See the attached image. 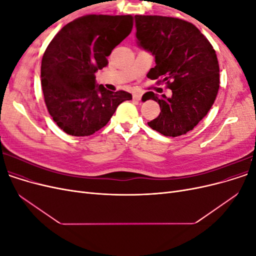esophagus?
I'll use <instances>...</instances> for the list:
<instances>
[{
	"instance_id": "34e87169",
	"label": "esophagus",
	"mask_w": 256,
	"mask_h": 256,
	"mask_svg": "<svg viewBox=\"0 0 256 256\" xmlns=\"http://www.w3.org/2000/svg\"><path fill=\"white\" fill-rule=\"evenodd\" d=\"M142 95H143V92L138 90V92H134V94H132V97H134V100H141Z\"/></svg>"
}]
</instances>
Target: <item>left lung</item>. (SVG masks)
<instances>
[{
  "label": "left lung",
  "instance_id": "left-lung-1",
  "mask_svg": "<svg viewBox=\"0 0 256 256\" xmlns=\"http://www.w3.org/2000/svg\"><path fill=\"white\" fill-rule=\"evenodd\" d=\"M136 38L152 53L156 66L147 78L166 82L172 97L152 92L144 100L160 106L158 118L148 126L166 136H180L192 130L212 106L219 90V63L207 38L192 23L164 16H134Z\"/></svg>",
  "mask_w": 256,
  "mask_h": 256
}]
</instances>
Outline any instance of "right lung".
<instances>
[{"mask_svg": "<svg viewBox=\"0 0 256 256\" xmlns=\"http://www.w3.org/2000/svg\"><path fill=\"white\" fill-rule=\"evenodd\" d=\"M134 17L86 14L53 37L42 60V88L48 112L67 134L86 136L104 127L132 95L96 84L112 50L131 33Z\"/></svg>", "mask_w": 256, "mask_h": 256, "instance_id": "obj_1", "label": "right lung"}]
</instances>
